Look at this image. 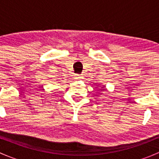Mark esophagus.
I'll list each match as a JSON object with an SVG mask.
<instances>
[{"label": "esophagus", "instance_id": "34e87169", "mask_svg": "<svg viewBox=\"0 0 159 159\" xmlns=\"http://www.w3.org/2000/svg\"><path fill=\"white\" fill-rule=\"evenodd\" d=\"M75 78H76V79H81V78H82V76H81V75H75Z\"/></svg>", "mask_w": 159, "mask_h": 159}]
</instances>
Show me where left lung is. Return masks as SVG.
Masks as SVG:
<instances>
[{"label":"left lung","mask_w":159,"mask_h":159,"mask_svg":"<svg viewBox=\"0 0 159 159\" xmlns=\"http://www.w3.org/2000/svg\"><path fill=\"white\" fill-rule=\"evenodd\" d=\"M98 87H99V86H98ZM104 87H105V86L103 85V86H102V89H104ZM97 88H98V87H97Z\"/></svg>","instance_id":"8db88e82"}]
</instances>
